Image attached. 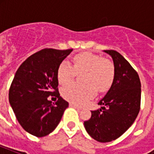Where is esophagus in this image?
I'll list each match as a JSON object with an SVG mask.
<instances>
[{"instance_id":"1","label":"esophagus","mask_w":154,"mask_h":154,"mask_svg":"<svg viewBox=\"0 0 154 154\" xmlns=\"http://www.w3.org/2000/svg\"><path fill=\"white\" fill-rule=\"evenodd\" d=\"M70 106H71V107H73V108H75V109H77V110H82V108L81 107H79V106H77V105H73V104H70Z\"/></svg>"}]
</instances>
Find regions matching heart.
Masks as SVG:
<instances>
[{
    "label": "heart",
    "instance_id": "1",
    "mask_svg": "<svg viewBox=\"0 0 154 154\" xmlns=\"http://www.w3.org/2000/svg\"><path fill=\"white\" fill-rule=\"evenodd\" d=\"M73 65L67 60L60 63L57 69L58 82L67 84L77 73H83L85 84H68L61 89V95L65 100L76 105H83L93 98L97 89L100 93L107 91L112 85L115 77L113 63L101 56L90 53H78L72 59Z\"/></svg>",
    "mask_w": 154,
    "mask_h": 154
}]
</instances>
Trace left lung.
I'll use <instances>...</instances> for the list:
<instances>
[{"label": "left lung", "mask_w": 154, "mask_h": 154, "mask_svg": "<svg viewBox=\"0 0 154 154\" xmlns=\"http://www.w3.org/2000/svg\"><path fill=\"white\" fill-rule=\"evenodd\" d=\"M112 58L115 77L109 90L98 102L101 109L91 111L84 122L90 136L100 142H109L131 126L141 108V82L128 60L115 50H104Z\"/></svg>", "instance_id": "left-lung-1"}]
</instances>
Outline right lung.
<instances>
[{
	"label": "right lung",
	"mask_w": 154,
	"mask_h": 154,
	"mask_svg": "<svg viewBox=\"0 0 154 154\" xmlns=\"http://www.w3.org/2000/svg\"><path fill=\"white\" fill-rule=\"evenodd\" d=\"M72 49H44L33 53L20 65L11 83L8 100L18 122L25 131L42 137L59 124L69 103L60 96L57 69ZM49 96L58 101L53 104Z\"/></svg>",
	"instance_id": "add662e5"
}]
</instances>
